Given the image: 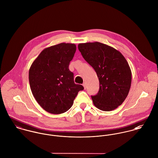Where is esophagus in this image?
Masks as SVG:
<instances>
[{
	"instance_id": "34e87169",
	"label": "esophagus",
	"mask_w": 158,
	"mask_h": 158,
	"mask_svg": "<svg viewBox=\"0 0 158 158\" xmlns=\"http://www.w3.org/2000/svg\"><path fill=\"white\" fill-rule=\"evenodd\" d=\"M83 87H84V88H85V89H86V83H83Z\"/></svg>"
}]
</instances>
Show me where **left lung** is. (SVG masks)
Returning a JSON list of instances; mask_svg holds the SVG:
<instances>
[{
  "instance_id": "left-lung-1",
  "label": "left lung",
  "mask_w": 158,
  "mask_h": 158,
  "mask_svg": "<svg viewBox=\"0 0 158 158\" xmlns=\"http://www.w3.org/2000/svg\"><path fill=\"white\" fill-rule=\"evenodd\" d=\"M78 48L99 80L98 92L91 96L94 105L103 111L116 109L131 87V70L127 60L117 50L98 42L81 43Z\"/></svg>"
}]
</instances>
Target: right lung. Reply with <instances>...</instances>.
Segmentation results:
<instances>
[{
    "label": "right lung",
    "mask_w": 158,
    "mask_h": 158,
    "mask_svg": "<svg viewBox=\"0 0 158 158\" xmlns=\"http://www.w3.org/2000/svg\"><path fill=\"white\" fill-rule=\"evenodd\" d=\"M76 45L60 43L44 48L29 69L31 92L38 104L48 113H65L72 106L81 85L75 84L69 69Z\"/></svg>",
    "instance_id": "right-lung-1"
}]
</instances>
